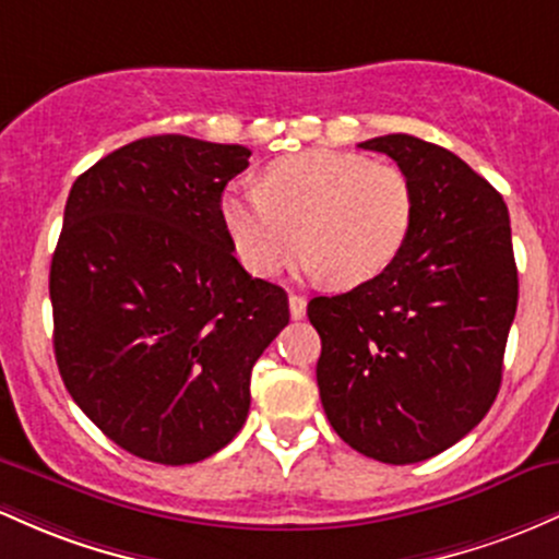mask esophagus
Returning <instances> with one entry per match:
<instances>
[{"label":"esophagus","instance_id":"esophagus-1","mask_svg":"<svg viewBox=\"0 0 559 559\" xmlns=\"http://www.w3.org/2000/svg\"><path fill=\"white\" fill-rule=\"evenodd\" d=\"M304 313H306V298L293 293V296H290V317L293 319H304Z\"/></svg>","mask_w":559,"mask_h":559}]
</instances>
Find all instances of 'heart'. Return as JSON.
<instances>
[{"mask_svg": "<svg viewBox=\"0 0 559 559\" xmlns=\"http://www.w3.org/2000/svg\"><path fill=\"white\" fill-rule=\"evenodd\" d=\"M222 218L237 259L259 277L272 274L300 237V272L359 285L401 253L415 222V192L391 163L346 150H306L274 160L261 187H231Z\"/></svg>", "mask_w": 559, "mask_h": 559, "instance_id": "b5f03b06", "label": "heart"}]
</instances>
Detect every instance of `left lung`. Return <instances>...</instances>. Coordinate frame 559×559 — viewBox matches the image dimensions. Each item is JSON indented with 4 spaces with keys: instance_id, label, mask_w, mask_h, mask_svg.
I'll use <instances>...</instances> for the list:
<instances>
[{
    "instance_id": "obj_1",
    "label": "left lung",
    "mask_w": 559,
    "mask_h": 559,
    "mask_svg": "<svg viewBox=\"0 0 559 559\" xmlns=\"http://www.w3.org/2000/svg\"><path fill=\"white\" fill-rule=\"evenodd\" d=\"M359 147L399 163L415 222L385 272L319 296L317 385L337 436L388 465L430 460L486 417L518 309L510 213L447 147L388 134Z\"/></svg>"
}]
</instances>
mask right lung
Segmentation results:
<instances>
[{
    "label": "right lung",
    "mask_w": 559,
    "mask_h": 559,
    "mask_svg": "<svg viewBox=\"0 0 559 559\" xmlns=\"http://www.w3.org/2000/svg\"><path fill=\"white\" fill-rule=\"evenodd\" d=\"M250 150L144 136L73 181L49 269L55 359L112 443L192 465L246 425L250 372L290 311L231 253L222 192Z\"/></svg>",
    "instance_id": "right-lung-1"
}]
</instances>
